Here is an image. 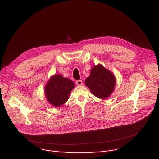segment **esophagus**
<instances>
[{
	"instance_id": "esophagus-1",
	"label": "esophagus",
	"mask_w": 159,
	"mask_h": 159,
	"mask_svg": "<svg viewBox=\"0 0 159 159\" xmlns=\"http://www.w3.org/2000/svg\"><path fill=\"white\" fill-rule=\"evenodd\" d=\"M76 83L78 86H81L82 84H83V81L81 80H77L76 81Z\"/></svg>"
}]
</instances>
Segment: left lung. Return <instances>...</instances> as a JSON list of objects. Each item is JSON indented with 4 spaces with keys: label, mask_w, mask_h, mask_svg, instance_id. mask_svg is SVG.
Returning <instances> with one entry per match:
<instances>
[{
    "label": "left lung",
    "mask_w": 159,
    "mask_h": 159,
    "mask_svg": "<svg viewBox=\"0 0 159 159\" xmlns=\"http://www.w3.org/2000/svg\"><path fill=\"white\" fill-rule=\"evenodd\" d=\"M116 83L113 73L100 64L91 68L90 75L85 80L86 86L93 95L101 99L110 97L114 91Z\"/></svg>",
    "instance_id": "1"
}]
</instances>
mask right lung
<instances>
[{"mask_svg":"<svg viewBox=\"0 0 159 159\" xmlns=\"http://www.w3.org/2000/svg\"><path fill=\"white\" fill-rule=\"evenodd\" d=\"M74 87L75 84L71 80L60 74H55L50 77L46 84V98L52 106L61 107L67 102L70 93Z\"/></svg>","mask_w":159,"mask_h":159,"instance_id":"right-lung-1","label":"right lung"}]
</instances>
